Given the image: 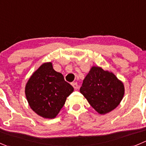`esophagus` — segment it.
<instances>
[{
    "label": "esophagus",
    "instance_id": "34e87169",
    "mask_svg": "<svg viewBox=\"0 0 146 146\" xmlns=\"http://www.w3.org/2000/svg\"><path fill=\"white\" fill-rule=\"evenodd\" d=\"M72 86H73V87L74 88L75 90H77L78 88L77 83H72Z\"/></svg>",
    "mask_w": 146,
    "mask_h": 146
}]
</instances>
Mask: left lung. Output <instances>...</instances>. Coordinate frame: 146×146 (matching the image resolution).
<instances>
[{
  "label": "left lung",
  "mask_w": 146,
  "mask_h": 146,
  "mask_svg": "<svg viewBox=\"0 0 146 146\" xmlns=\"http://www.w3.org/2000/svg\"><path fill=\"white\" fill-rule=\"evenodd\" d=\"M80 92L96 112L105 115L121 103L125 87L113 72L94 66L85 77Z\"/></svg>",
  "instance_id": "obj_1"
}]
</instances>
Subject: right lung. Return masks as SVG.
I'll return each instance as SVG.
<instances>
[{"label":"right lung","mask_w":146,"mask_h":146,"mask_svg":"<svg viewBox=\"0 0 146 146\" xmlns=\"http://www.w3.org/2000/svg\"><path fill=\"white\" fill-rule=\"evenodd\" d=\"M74 88L65 81L60 73L53 68L52 62L40 65L27 81L25 94L30 108L44 118L53 119L64 106Z\"/></svg>","instance_id":"obj_1"}]
</instances>
